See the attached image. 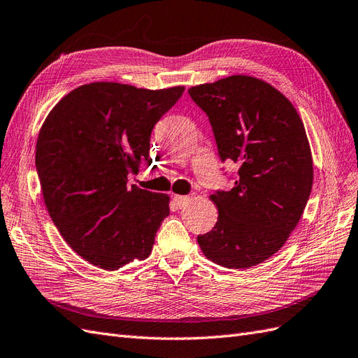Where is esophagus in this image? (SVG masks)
Returning <instances> with one entry per match:
<instances>
[{
	"mask_svg": "<svg viewBox=\"0 0 358 358\" xmlns=\"http://www.w3.org/2000/svg\"><path fill=\"white\" fill-rule=\"evenodd\" d=\"M173 200H175L176 206L179 209H182V208H185V205H187L189 199H188V196H175V197H173Z\"/></svg>",
	"mask_w": 358,
	"mask_h": 358,
	"instance_id": "obj_1",
	"label": "esophagus"
}]
</instances>
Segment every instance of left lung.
<instances>
[{"label":"left lung","mask_w":358,"mask_h":358,"mask_svg":"<svg viewBox=\"0 0 358 358\" xmlns=\"http://www.w3.org/2000/svg\"><path fill=\"white\" fill-rule=\"evenodd\" d=\"M188 94L208 115L220 159L239 166L234 188L210 196L218 220L199 245L221 266H255L283 247L310 197L304 124L282 93L253 76L196 85Z\"/></svg>","instance_id":"1"}]
</instances>
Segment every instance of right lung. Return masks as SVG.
Instances as JSON below:
<instances>
[{"label": "right lung", "mask_w": 358, "mask_h": 358, "mask_svg": "<svg viewBox=\"0 0 358 358\" xmlns=\"http://www.w3.org/2000/svg\"><path fill=\"white\" fill-rule=\"evenodd\" d=\"M183 90L92 83L46 117L36 146L45 205L66 243L92 265L115 271L150 255L170 214L169 196L128 187V176L152 162L153 127Z\"/></svg>", "instance_id": "1"}]
</instances>
